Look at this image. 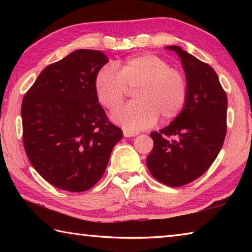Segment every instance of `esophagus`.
<instances>
[{
  "instance_id": "34e87169",
  "label": "esophagus",
  "mask_w": 252,
  "mask_h": 252,
  "mask_svg": "<svg viewBox=\"0 0 252 252\" xmlns=\"http://www.w3.org/2000/svg\"><path fill=\"white\" fill-rule=\"evenodd\" d=\"M138 134H139V132H132V131H127V130L123 131V135H125L126 138H130V136H135Z\"/></svg>"
}]
</instances>
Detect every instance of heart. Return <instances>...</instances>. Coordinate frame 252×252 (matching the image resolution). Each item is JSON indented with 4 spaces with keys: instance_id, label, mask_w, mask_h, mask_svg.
I'll return each mask as SVG.
<instances>
[{
    "instance_id": "heart-1",
    "label": "heart",
    "mask_w": 252,
    "mask_h": 252,
    "mask_svg": "<svg viewBox=\"0 0 252 252\" xmlns=\"http://www.w3.org/2000/svg\"><path fill=\"white\" fill-rule=\"evenodd\" d=\"M127 89H134L135 101L112 114L123 129L136 131L156 123L158 118L170 121L181 113L188 99L185 73L155 54H141L116 65L104 66L94 78L96 100L109 111L125 101Z\"/></svg>"
}]
</instances>
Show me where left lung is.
I'll list each match as a JSON object with an SVG mask.
<instances>
[{
	"label": "left lung",
	"mask_w": 252,
	"mask_h": 252,
	"mask_svg": "<svg viewBox=\"0 0 252 252\" xmlns=\"http://www.w3.org/2000/svg\"><path fill=\"white\" fill-rule=\"evenodd\" d=\"M181 60L188 81V99L168 126L150 133L153 149L149 171L169 187H181L201 177L216 160L227 132V94L212 67L180 46L170 45ZM173 136L174 140H170Z\"/></svg>",
	"instance_id": "1"
}]
</instances>
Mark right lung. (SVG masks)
<instances>
[{
  "label": "right lung",
  "mask_w": 252,
  "mask_h": 252,
  "mask_svg": "<svg viewBox=\"0 0 252 252\" xmlns=\"http://www.w3.org/2000/svg\"><path fill=\"white\" fill-rule=\"evenodd\" d=\"M108 62L101 51L76 50L46 66L23 97L25 152L59 189L82 192L94 186L123 136L94 92L95 75Z\"/></svg>",
  "instance_id": "1"
}]
</instances>
